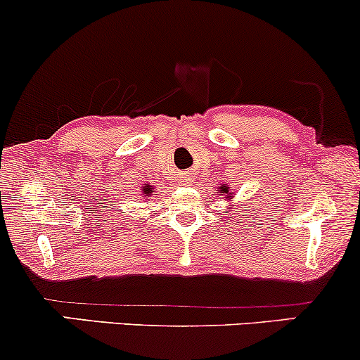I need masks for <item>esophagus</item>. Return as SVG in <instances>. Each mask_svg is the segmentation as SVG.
I'll use <instances>...</instances> for the list:
<instances>
[{
	"label": "esophagus",
	"mask_w": 360,
	"mask_h": 360,
	"mask_svg": "<svg viewBox=\"0 0 360 360\" xmlns=\"http://www.w3.org/2000/svg\"><path fill=\"white\" fill-rule=\"evenodd\" d=\"M193 181H194V177L193 176H183L181 177V184H184V186H189V184H193Z\"/></svg>",
	"instance_id": "34e87169"
}]
</instances>
